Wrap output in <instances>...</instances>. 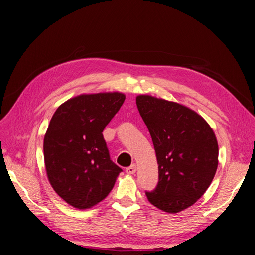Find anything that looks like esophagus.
Here are the masks:
<instances>
[{"instance_id": "1", "label": "esophagus", "mask_w": 255, "mask_h": 255, "mask_svg": "<svg viewBox=\"0 0 255 255\" xmlns=\"http://www.w3.org/2000/svg\"><path fill=\"white\" fill-rule=\"evenodd\" d=\"M136 170H137V165L136 164H132V165H130L129 167H128L126 169V172L128 174H134L136 172Z\"/></svg>"}]
</instances>
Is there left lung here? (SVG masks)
Wrapping results in <instances>:
<instances>
[{"label": "left lung", "mask_w": 255, "mask_h": 255, "mask_svg": "<svg viewBox=\"0 0 255 255\" xmlns=\"http://www.w3.org/2000/svg\"><path fill=\"white\" fill-rule=\"evenodd\" d=\"M139 113L154 146L159 183L146 192L159 210L176 214L195 203L210 187L218 167L219 147L210 125L192 109L140 94Z\"/></svg>", "instance_id": "1"}]
</instances>
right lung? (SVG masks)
Here are the masks:
<instances>
[{
	"mask_svg": "<svg viewBox=\"0 0 255 255\" xmlns=\"http://www.w3.org/2000/svg\"><path fill=\"white\" fill-rule=\"evenodd\" d=\"M126 100L121 92L80 94L60 105L43 139L47 179L79 210L94 207L113 189L121 168L109 155L103 130Z\"/></svg>",
	"mask_w": 255,
	"mask_h": 255,
	"instance_id": "1",
	"label": "right lung"
}]
</instances>
